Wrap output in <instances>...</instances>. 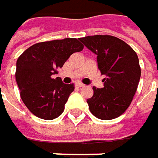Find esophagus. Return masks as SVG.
Returning a JSON list of instances; mask_svg holds the SVG:
<instances>
[{"instance_id":"1","label":"esophagus","mask_w":158,"mask_h":158,"mask_svg":"<svg viewBox=\"0 0 158 158\" xmlns=\"http://www.w3.org/2000/svg\"><path fill=\"white\" fill-rule=\"evenodd\" d=\"M75 86H76V87H84L85 85L82 84V83H80V82H78V83H75Z\"/></svg>"}]
</instances>
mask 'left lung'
<instances>
[{
    "mask_svg": "<svg viewBox=\"0 0 158 158\" xmlns=\"http://www.w3.org/2000/svg\"><path fill=\"white\" fill-rule=\"evenodd\" d=\"M80 40L97 54L98 66L104 78V87L93 86L87 99L91 113L100 119L118 118L130 106L141 77L136 52L123 40L109 35H96Z\"/></svg>",
    "mask_w": 158,
    "mask_h": 158,
    "instance_id": "obj_1",
    "label": "left lung"
}]
</instances>
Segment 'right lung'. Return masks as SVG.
I'll return each instance as SVG.
<instances>
[{
  "instance_id": "obj_1",
  "label": "right lung",
  "mask_w": 158,
  "mask_h": 158,
  "mask_svg": "<svg viewBox=\"0 0 158 158\" xmlns=\"http://www.w3.org/2000/svg\"><path fill=\"white\" fill-rule=\"evenodd\" d=\"M84 46L77 39L51 40L34 44L17 59L15 79L20 97L27 108L43 119L58 118L64 110L74 85H66L58 73L69 57L83 50Z\"/></svg>"
}]
</instances>
